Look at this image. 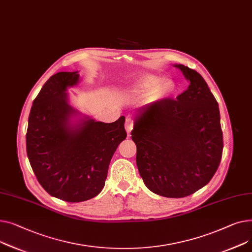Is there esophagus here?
Listing matches in <instances>:
<instances>
[{
    "label": "esophagus",
    "instance_id": "obj_1",
    "mask_svg": "<svg viewBox=\"0 0 252 252\" xmlns=\"http://www.w3.org/2000/svg\"><path fill=\"white\" fill-rule=\"evenodd\" d=\"M133 124H134V122H133L132 118H127L126 121H125V129H126L128 134L131 132V130L133 129Z\"/></svg>",
    "mask_w": 252,
    "mask_h": 252
}]
</instances>
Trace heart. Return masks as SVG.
I'll use <instances>...</instances> for the list:
<instances>
[{
  "instance_id": "heart-1",
  "label": "heart",
  "mask_w": 252,
  "mask_h": 252,
  "mask_svg": "<svg viewBox=\"0 0 252 252\" xmlns=\"http://www.w3.org/2000/svg\"><path fill=\"white\" fill-rule=\"evenodd\" d=\"M160 83V79L154 75H145L135 81L134 88L136 92L144 93V92H151L154 88H156ZM174 90V84L170 80H165L160 84V92L164 94H169Z\"/></svg>"
}]
</instances>
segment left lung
I'll return each mask as SVG.
<instances>
[{"mask_svg":"<svg viewBox=\"0 0 252 252\" xmlns=\"http://www.w3.org/2000/svg\"><path fill=\"white\" fill-rule=\"evenodd\" d=\"M190 81L174 98L156 100L141 110L131 131L136 165L154 193L185 197L208 184L223 154L218 101L199 73L176 65Z\"/></svg>","mask_w":252,"mask_h":252,"instance_id":"obj_1","label":"left lung"}]
</instances>
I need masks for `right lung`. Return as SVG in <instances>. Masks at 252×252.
Segmentation results:
<instances>
[{"label": "right lung", "instance_id": "1", "mask_svg": "<svg viewBox=\"0 0 252 252\" xmlns=\"http://www.w3.org/2000/svg\"><path fill=\"white\" fill-rule=\"evenodd\" d=\"M77 72H58L43 84L28 118L26 152L37 181L49 194L69 202L96 196L105 186L114 153L127 136L125 117L113 123L86 120L68 126L74 110L65 91Z\"/></svg>", "mask_w": 252, "mask_h": 252}]
</instances>
